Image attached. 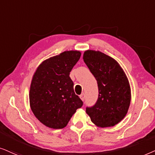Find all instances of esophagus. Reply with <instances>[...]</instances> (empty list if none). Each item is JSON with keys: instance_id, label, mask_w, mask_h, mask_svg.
Listing matches in <instances>:
<instances>
[{"instance_id": "1", "label": "esophagus", "mask_w": 155, "mask_h": 155, "mask_svg": "<svg viewBox=\"0 0 155 155\" xmlns=\"http://www.w3.org/2000/svg\"><path fill=\"white\" fill-rule=\"evenodd\" d=\"M80 98H81V99L82 101H85V98H86V96H85V94H81L80 95Z\"/></svg>"}]
</instances>
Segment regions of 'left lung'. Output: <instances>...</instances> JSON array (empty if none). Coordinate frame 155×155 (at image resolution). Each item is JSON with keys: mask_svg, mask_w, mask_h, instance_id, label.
I'll return each instance as SVG.
<instances>
[{"mask_svg": "<svg viewBox=\"0 0 155 155\" xmlns=\"http://www.w3.org/2000/svg\"><path fill=\"white\" fill-rule=\"evenodd\" d=\"M83 59L98 88V100L93 106L86 107V113L97 126H114L124 118L130 104L128 79L119 64L104 53L87 50Z\"/></svg>", "mask_w": 155, "mask_h": 155, "instance_id": "1", "label": "left lung"}]
</instances>
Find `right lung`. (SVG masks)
Segmentation results:
<instances>
[{
	"mask_svg": "<svg viewBox=\"0 0 155 155\" xmlns=\"http://www.w3.org/2000/svg\"><path fill=\"white\" fill-rule=\"evenodd\" d=\"M80 57L79 51H64L43 61L33 76L29 94L30 108L47 127H66L76 110L83 106L69 77Z\"/></svg>",
	"mask_w": 155,
	"mask_h": 155,
	"instance_id": "right-lung-1",
	"label": "right lung"
}]
</instances>
